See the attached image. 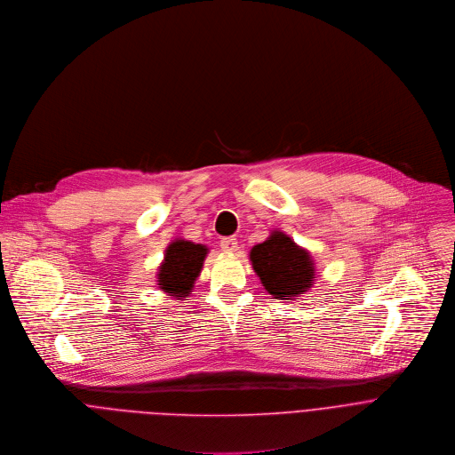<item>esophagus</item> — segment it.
<instances>
[{
  "instance_id": "34e87169",
  "label": "esophagus",
  "mask_w": 455,
  "mask_h": 455,
  "mask_svg": "<svg viewBox=\"0 0 455 455\" xmlns=\"http://www.w3.org/2000/svg\"><path fill=\"white\" fill-rule=\"evenodd\" d=\"M220 247H222L224 251H228V252H236V251H238V242H236L235 236H224V238L220 240Z\"/></svg>"
}]
</instances>
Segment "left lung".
<instances>
[{"label": "left lung", "instance_id": "left-lung-1", "mask_svg": "<svg viewBox=\"0 0 455 455\" xmlns=\"http://www.w3.org/2000/svg\"><path fill=\"white\" fill-rule=\"evenodd\" d=\"M249 256L261 285L276 299L298 298L314 283L315 268L310 252L282 231H272L265 242L251 249Z\"/></svg>", "mask_w": 455, "mask_h": 455}]
</instances>
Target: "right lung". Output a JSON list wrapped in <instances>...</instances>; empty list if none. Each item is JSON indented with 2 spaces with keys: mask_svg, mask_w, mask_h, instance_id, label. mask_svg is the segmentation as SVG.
<instances>
[{
  "mask_svg": "<svg viewBox=\"0 0 455 455\" xmlns=\"http://www.w3.org/2000/svg\"><path fill=\"white\" fill-rule=\"evenodd\" d=\"M206 254L208 247L203 243H194L188 240H173L166 247L164 259L159 265V289L164 294L173 296L177 299L187 298L201 275Z\"/></svg>",
  "mask_w": 455,
  "mask_h": 455,
  "instance_id": "right-lung-1",
  "label": "right lung"
}]
</instances>
